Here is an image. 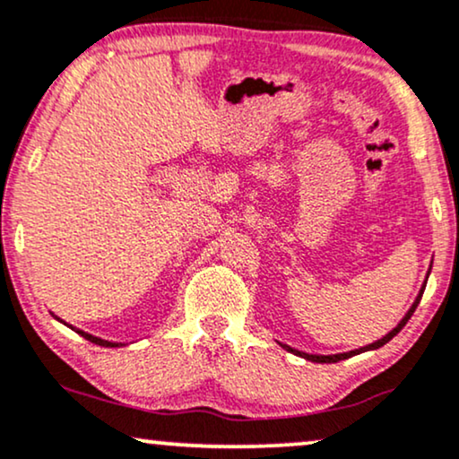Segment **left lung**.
<instances>
[{"label": "left lung", "mask_w": 459, "mask_h": 459, "mask_svg": "<svg viewBox=\"0 0 459 459\" xmlns=\"http://www.w3.org/2000/svg\"><path fill=\"white\" fill-rule=\"evenodd\" d=\"M421 295H423V289H421V292H419V297L415 299V303H412V307L411 310L406 312V316L400 320V323H397V327L394 329V331H389L387 335H385V338H380V340H377V342H372V344H368V346H363V349H359V351H351V352H338V355H310V352H301V351H295V349H290V346H286V344H282L286 351H290V352H295V355H299V357H303V359H307V361H314V363H338V361H342V359H349V357H352V355H357V352H366V351H377V349H380V346H385L387 344L389 340H394L397 333H400L402 331V327H404V325L408 323V318L412 316V312H415V307L419 306V301H421Z\"/></svg>", "instance_id": "left-lung-1"}]
</instances>
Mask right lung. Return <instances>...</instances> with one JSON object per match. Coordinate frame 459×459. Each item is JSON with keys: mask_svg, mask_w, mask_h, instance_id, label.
Listing matches in <instances>:
<instances>
[{"mask_svg": "<svg viewBox=\"0 0 459 459\" xmlns=\"http://www.w3.org/2000/svg\"><path fill=\"white\" fill-rule=\"evenodd\" d=\"M59 320V318H57ZM74 329V327H72ZM76 333L79 335H82V338L85 340H90V342H93V344H98V346H110V349H113V346H119V342H108V340H102V338H96V335H91V333H85V331H81V329H74Z\"/></svg>", "mask_w": 459, "mask_h": 459, "instance_id": "add662e5", "label": "right lung"}]
</instances>
